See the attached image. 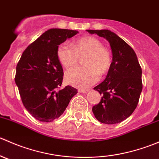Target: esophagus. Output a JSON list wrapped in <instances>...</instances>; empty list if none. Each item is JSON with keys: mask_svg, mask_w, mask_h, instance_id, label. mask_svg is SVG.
<instances>
[{"mask_svg": "<svg viewBox=\"0 0 159 159\" xmlns=\"http://www.w3.org/2000/svg\"><path fill=\"white\" fill-rule=\"evenodd\" d=\"M78 91L81 93H86L89 91V90L88 89H78Z\"/></svg>", "mask_w": 159, "mask_h": 159, "instance_id": "obj_1", "label": "esophagus"}]
</instances>
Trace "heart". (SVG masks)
Wrapping results in <instances>:
<instances>
[{"instance_id": "1", "label": "heart", "mask_w": 159, "mask_h": 159, "mask_svg": "<svg viewBox=\"0 0 159 159\" xmlns=\"http://www.w3.org/2000/svg\"><path fill=\"white\" fill-rule=\"evenodd\" d=\"M85 55L84 67L68 70L65 74V81L68 84L85 89L97 82L101 75L108 71L112 62L111 54L102 41L91 36L79 38L71 43L61 44L57 49V56L64 68L69 69L79 61V57Z\"/></svg>"}]
</instances>
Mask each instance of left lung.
Segmentation results:
<instances>
[{"mask_svg": "<svg viewBox=\"0 0 159 159\" xmlns=\"http://www.w3.org/2000/svg\"><path fill=\"white\" fill-rule=\"evenodd\" d=\"M109 42L112 62L106 78L94 88L102 95L92 108L98 121L107 125L121 122L133 113L142 90V68L134 50L109 30H87Z\"/></svg>", "mask_w": 159, "mask_h": 159, "instance_id": "8db88e82", "label": "left lung"}]
</instances>
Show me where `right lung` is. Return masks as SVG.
<instances>
[{
  "mask_svg": "<svg viewBox=\"0 0 159 159\" xmlns=\"http://www.w3.org/2000/svg\"><path fill=\"white\" fill-rule=\"evenodd\" d=\"M77 33L58 28L47 30L28 46L17 63L14 81L22 103L38 121L58 118L78 93L69 85L61 89L64 72L57 56L59 44Z\"/></svg>",
  "mask_w": 159,
  "mask_h": 159,
  "instance_id": "right-lung-1",
  "label": "right lung"
}]
</instances>
